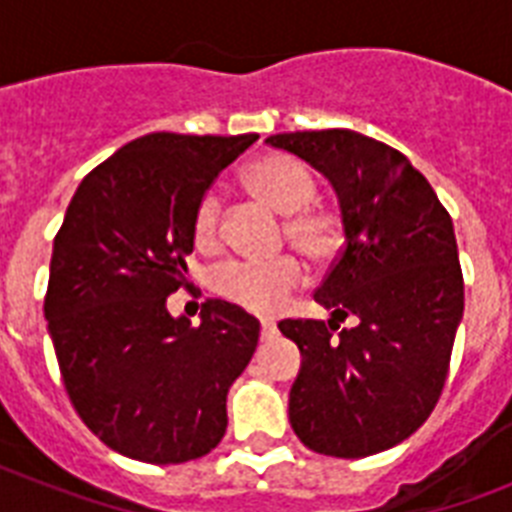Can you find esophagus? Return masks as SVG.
<instances>
[{"label": "esophagus", "instance_id": "obj_1", "mask_svg": "<svg viewBox=\"0 0 512 512\" xmlns=\"http://www.w3.org/2000/svg\"><path fill=\"white\" fill-rule=\"evenodd\" d=\"M260 335H263V340L276 335V324H273V321H263V324H260Z\"/></svg>", "mask_w": 512, "mask_h": 512}]
</instances>
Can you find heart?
<instances>
[{
  "label": "heart",
  "mask_w": 512,
  "mask_h": 512,
  "mask_svg": "<svg viewBox=\"0 0 512 512\" xmlns=\"http://www.w3.org/2000/svg\"><path fill=\"white\" fill-rule=\"evenodd\" d=\"M247 188L265 207L284 215L281 239L316 265L340 255L345 223L337 209L316 204V177L300 159L287 154H268L247 170ZM220 236V199L204 193L193 212V239L199 247H212ZM303 268L295 257L281 255L268 263L225 260L209 271V287L228 303L252 313H276L287 297L300 287Z\"/></svg>",
  "instance_id": "heart-1"
}]
</instances>
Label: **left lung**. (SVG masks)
<instances>
[{
  "mask_svg": "<svg viewBox=\"0 0 512 512\" xmlns=\"http://www.w3.org/2000/svg\"><path fill=\"white\" fill-rule=\"evenodd\" d=\"M265 143L324 172L345 223V247L313 295L332 321H279L303 353L289 422L327 457L385 452L428 420L449 374L465 305L452 217L401 151L361 132ZM345 318L354 327L340 330Z\"/></svg>",
  "mask_w": 512,
  "mask_h": 512,
  "instance_id": "8db88e82",
  "label": "left lung"
}]
</instances>
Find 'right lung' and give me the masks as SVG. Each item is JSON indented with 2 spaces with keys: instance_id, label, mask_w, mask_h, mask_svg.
<instances>
[{
  "instance_id": "right-lung-1",
  "label": "right lung",
  "mask_w": 512,
  "mask_h": 512,
  "mask_svg": "<svg viewBox=\"0 0 512 512\" xmlns=\"http://www.w3.org/2000/svg\"><path fill=\"white\" fill-rule=\"evenodd\" d=\"M255 140L151 132L98 164L68 204L44 319L76 414L124 457L177 465L225 436V396L260 321L207 300L191 327L167 297L185 281L196 204Z\"/></svg>"
}]
</instances>
